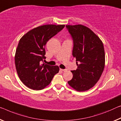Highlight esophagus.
<instances>
[{
  "label": "esophagus",
  "mask_w": 121,
  "mask_h": 121,
  "mask_svg": "<svg viewBox=\"0 0 121 121\" xmlns=\"http://www.w3.org/2000/svg\"><path fill=\"white\" fill-rule=\"evenodd\" d=\"M60 70L61 71H64V72L67 71V70H66V69H60Z\"/></svg>",
  "instance_id": "esophagus-1"
}]
</instances>
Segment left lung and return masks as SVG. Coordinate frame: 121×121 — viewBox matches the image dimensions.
I'll return each mask as SVG.
<instances>
[{"label": "left lung", "instance_id": "obj_1", "mask_svg": "<svg viewBox=\"0 0 121 121\" xmlns=\"http://www.w3.org/2000/svg\"><path fill=\"white\" fill-rule=\"evenodd\" d=\"M73 39L72 56L77 69L68 83L78 91L91 89L99 79L105 66V52L102 40L92 30L82 25H66ZM79 64H78V62Z\"/></svg>", "mask_w": 121, "mask_h": 121}]
</instances>
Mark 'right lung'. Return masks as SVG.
Instances as JSON below:
<instances>
[{
	"label": "right lung",
	"mask_w": 121,
	"mask_h": 121,
	"mask_svg": "<svg viewBox=\"0 0 121 121\" xmlns=\"http://www.w3.org/2000/svg\"><path fill=\"white\" fill-rule=\"evenodd\" d=\"M65 25H44L29 31L20 38L14 61L17 72L24 85L33 90L48 86L59 70L58 66L41 64L45 57V46Z\"/></svg>",
	"instance_id": "obj_1"
}]
</instances>
